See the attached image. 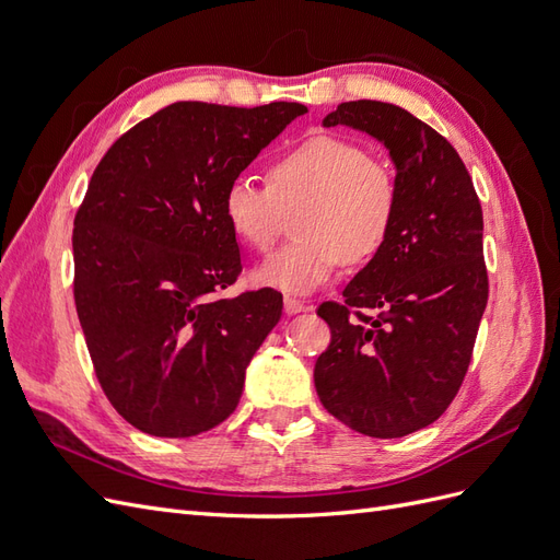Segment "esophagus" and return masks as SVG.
<instances>
[{
	"label": "esophagus",
	"mask_w": 560,
	"mask_h": 560,
	"mask_svg": "<svg viewBox=\"0 0 560 560\" xmlns=\"http://www.w3.org/2000/svg\"><path fill=\"white\" fill-rule=\"evenodd\" d=\"M301 311H306V306H303V303H301L299 299L284 296V313H287V315H296V313H301Z\"/></svg>",
	"instance_id": "esophagus-1"
}]
</instances>
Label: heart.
<instances>
[{
    "label": "heart",
    "instance_id": "heart-1",
    "mask_svg": "<svg viewBox=\"0 0 560 560\" xmlns=\"http://www.w3.org/2000/svg\"><path fill=\"white\" fill-rule=\"evenodd\" d=\"M395 175L358 142L315 135L268 167V184L229 182L222 210L235 238L266 252L282 226V210L303 202L294 219L299 238L252 270V282L308 294L346 264L360 266L387 243L397 219Z\"/></svg>",
    "mask_w": 560,
    "mask_h": 560
}]
</instances>
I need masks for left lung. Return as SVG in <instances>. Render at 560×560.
Here are the masks:
<instances>
[{
	"label": "left lung",
	"instance_id": "left-lung-1",
	"mask_svg": "<svg viewBox=\"0 0 560 560\" xmlns=\"http://www.w3.org/2000/svg\"><path fill=\"white\" fill-rule=\"evenodd\" d=\"M322 126L383 142L399 200L393 233L343 303L317 308L331 343L315 362V389L350 430L397 439L432 425L467 374L488 301L481 202L451 142L397 105L341 103Z\"/></svg>",
	"mask_w": 560,
	"mask_h": 560
}]
</instances>
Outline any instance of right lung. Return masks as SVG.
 Segmentation results:
<instances>
[{
    "label": "right lung",
    "mask_w": 560,
    "mask_h": 560,
    "mask_svg": "<svg viewBox=\"0 0 560 560\" xmlns=\"http://www.w3.org/2000/svg\"><path fill=\"white\" fill-rule=\"evenodd\" d=\"M306 112L175 103L97 163L74 217V303L100 385L140 432L196 436L238 406L282 296H219L243 268L222 200Z\"/></svg>",
    "instance_id": "right-lung-1"
}]
</instances>
